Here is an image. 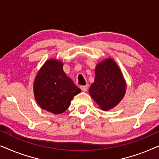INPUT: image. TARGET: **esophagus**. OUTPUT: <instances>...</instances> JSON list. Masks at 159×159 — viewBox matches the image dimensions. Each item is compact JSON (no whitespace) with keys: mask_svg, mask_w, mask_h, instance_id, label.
Wrapping results in <instances>:
<instances>
[{"mask_svg":"<svg viewBox=\"0 0 159 159\" xmlns=\"http://www.w3.org/2000/svg\"><path fill=\"white\" fill-rule=\"evenodd\" d=\"M80 89L83 91V92H86L87 90H88V85L87 84V85H83V86H80Z\"/></svg>","mask_w":159,"mask_h":159,"instance_id":"1","label":"esophagus"}]
</instances>
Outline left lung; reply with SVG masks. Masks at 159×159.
<instances>
[{
    "mask_svg": "<svg viewBox=\"0 0 159 159\" xmlns=\"http://www.w3.org/2000/svg\"><path fill=\"white\" fill-rule=\"evenodd\" d=\"M126 90L125 77L113 58H105L96 65L94 82L89 88V93L100 108L103 111L114 108L123 99Z\"/></svg>",
    "mask_w": 159,
    "mask_h": 159,
    "instance_id": "left-lung-1",
    "label": "left lung"
}]
</instances>
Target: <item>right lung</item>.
Segmentation results:
<instances>
[{
    "mask_svg": "<svg viewBox=\"0 0 159 159\" xmlns=\"http://www.w3.org/2000/svg\"><path fill=\"white\" fill-rule=\"evenodd\" d=\"M63 62L50 58L39 69L34 78L33 91L37 103L53 114L64 113L74 96L81 92L63 70Z\"/></svg>",
    "mask_w": 159,
    "mask_h": 159,
    "instance_id": "add662e5",
    "label": "right lung"
}]
</instances>
